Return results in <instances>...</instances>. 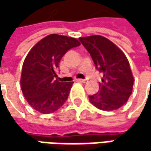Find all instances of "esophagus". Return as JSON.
Here are the masks:
<instances>
[{"mask_svg": "<svg viewBox=\"0 0 151 151\" xmlns=\"http://www.w3.org/2000/svg\"><path fill=\"white\" fill-rule=\"evenodd\" d=\"M78 81H79V82H82V83H87V82H88L86 79H78Z\"/></svg>", "mask_w": 151, "mask_h": 151, "instance_id": "34e87169", "label": "esophagus"}]
</instances>
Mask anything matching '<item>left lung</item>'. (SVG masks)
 <instances>
[{"mask_svg":"<svg viewBox=\"0 0 151 151\" xmlns=\"http://www.w3.org/2000/svg\"><path fill=\"white\" fill-rule=\"evenodd\" d=\"M78 40L89 52L95 68L103 75L98 93L89 95L90 102L101 110L118 109L128 101L134 84L126 56L114 44L101 36L79 37Z\"/></svg>","mask_w":151,"mask_h":151,"instance_id":"left-lung-1","label":"left lung"}]
</instances>
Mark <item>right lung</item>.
Returning a JSON list of instances; mask_svg holds the SVG:
<instances>
[{
    "instance_id": "1",
    "label": "right lung",
    "mask_w": 151,
    "mask_h": 151,
    "mask_svg": "<svg viewBox=\"0 0 151 151\" xmlns=\"http://www.w3.org/2000/svg\"><path fill=\"white\" fill-rule=\"evenodd\" d=\"M79 45L75 38L51 34L40 40L27 55L21 88L28 103L39 113H53L66 101L73 82H59L58 68L62 57Z\"/></svg>"
}]
</instances>
